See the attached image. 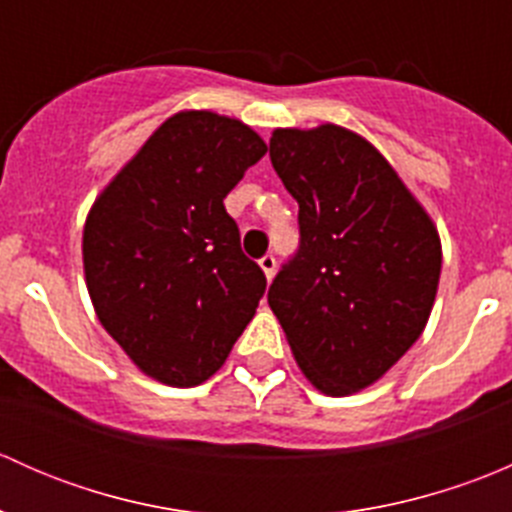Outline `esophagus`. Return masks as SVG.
I'll use <instances>...</instances> for the list:
<instances>
[{"label": "esophagus", "instance_id": "34e87169", "mask_svg": "<svg viewBox=\"0 0 512 512\" xmlns=\"http://www.w3.org/2000/svg\"><path fill=\"white\" fill-rule=\"evenodd\" d=\"M260 267H262V272H265L267 280H272V275H275V270H277L275 255H270V252H267V255L260 260Z\"/></svg>", "mask_w": 512, "mask_h": 512}]
</instances>
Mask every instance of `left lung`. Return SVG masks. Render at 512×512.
Listing matches in <instances>:
<instances>
[{"instance_id":"8db88e82","label":"left lung","mask_w":512,"mask_h":512,"mask_svg":"<svg viewBox=\"0 0 512 512\" xmlns=\"http://www.w3.org/2000/svg\"><path fill=\"white\" fill-rule=\"evenodd\" d=\"M270 160L299 205V250L267 302L302 374L322 394L349 396L421 337L441 277L438 230L359 133L277 128Z\"/></svg>"}]
</instances>
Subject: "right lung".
I'll use <instances>...</instances> for the list:
<instances>
[{
    "mask_svg": "<svg viewBox=\"0 0 512 512\" xmlns=\"http://www.w3.org/2000/svg\"><path fill=\"white\" fill-rule=\"evenodd\" d=\"M267 153L237 118L180 111L103 188L84 225L98 322L128 359L168 386L225 364L265 294L225 195Z\"/></svg>",
    "mask_w": 512,
    "mask_h": 512,
    "instance_id": "obj_1",
    "label": "right lung"
}]
</instances>
